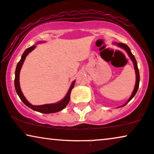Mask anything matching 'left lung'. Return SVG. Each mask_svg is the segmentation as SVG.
I'll return each instance as SVG.
<instances>
[{"instance_id": "obj_1", "label": "left lung", "mask_w": 154, "mask_h": 154, "mask_svg": "<svg viewBox=\"0 0 154 154\" xmlns=\"http://www.w3.org/2000/svg\"><path fill=\"white\" fill-rule=\"evenodd\" d=\"M118 46H119L120 48H124V50H126V52H127L128 54H129V56L130 57V58H131V60H132V62H133L134 65V68H135V71H136V75H137V80H136V85H135V87H134V89L133 91V93H132L131 96L130 97L129 100H128V102L126 103L125 104L126 105L127 103H129L130 101L131 100V99L133 98V97L135 96V94H137V91H138V89H139V81H140V77H139V69H138V66H137V60H136L135 57H134V56L133 55V54L131 53V50H130V48L128 47L127 45H126V44L124 43H117L116 44Z\"/></svg>"}]
</instances>
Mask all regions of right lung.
<instances>
[{"mask_svg": "<svg viewBox=\"0 0 154 154\" xmlns=\"http://www.w3.org/2000/svg\"><path fill=\"white\" fill-rule=\"evenodd\" d=\"M35 48V45H33L32 47H30L28 49L25 50V51L23 52L22 57L20 61L17 63L16 69H15V90H16L17 94H18L19 97L22 102L24 103V104L26 105L27 106L32 109V110L36 111V112L43 113V114H50V113H55L57 112H60V111L63 110L64 108L66 107L68 103L69 102V100H70V93L72 89H73L74 86H75V81H74L72 83L70 88H69V91L66 94L65 98L63 99V100L60 101V102L55 103V104H44V105H40V106H35V105H32L30 104L28 101H27L24 95L23 94L22 91H21L20 87V84H19V74H20V68L22 67L23 62L26 57V56L28 55L29 52H30L32 50H34Z\"/></svg>", "mask_w": 154, "mask_h": 154, "instance_id": "right-lung-1", "label": "right lung"}]
</instances>
